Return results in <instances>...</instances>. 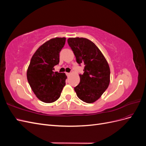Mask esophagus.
Listing matches in <instances>:
<instances>
[{"instance_id": "esophagus-1", "label": "esophagus", "mask_w": 146, "mask_h": 146, "mask_svg": "<svg viewBox=\"0 0 146 146\" xmlns=\"http://www.w3.org/2000/svg\"><path fill=\"white\" fill-rule=\"evenodd\" d=\"M66 75H67V76H70V74H70V73H68V72H66Z\"/></svg>"}]
</instances>
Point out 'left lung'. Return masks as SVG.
Instances as JSON below:
<instances>
[{
  "label": "left lung",
  "instance_id": "8db88e82",
  "mask_svg": "<svg viewBox=\"0 0 146 146\" xmlns=\"http://www.w3.org/2000/svg\"><path fill=\"white\" fill-rule=\"evenodd\" d=\"M69 46L77 62L84 63L80 82L74 88L78 98L88 104L98 100L107 89L110 82V69L107 60L95 44L85 38H69Z\"/></svg>",
  "mask_w": 146,
  "mask_h": 146
}]
</instances>
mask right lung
Here are the masks:
<instances>
[{"label":"right lung","mask_w":146,"mask_h":146,"mask_svg":"<svg viewBox=\"0 0 146 146\" xmlns=\"http://www.w3.org/2000/svg\"><path fill=\"white\" fill-rule=\"evenodd\" d=\"M65 42L66 38H52L39 47L31 58L27 80L37 98L44 103L58 100L66 85V74L53 71L59 63V54Z\"/></svg>","instance_id":"obj_1"}]
</instances>
